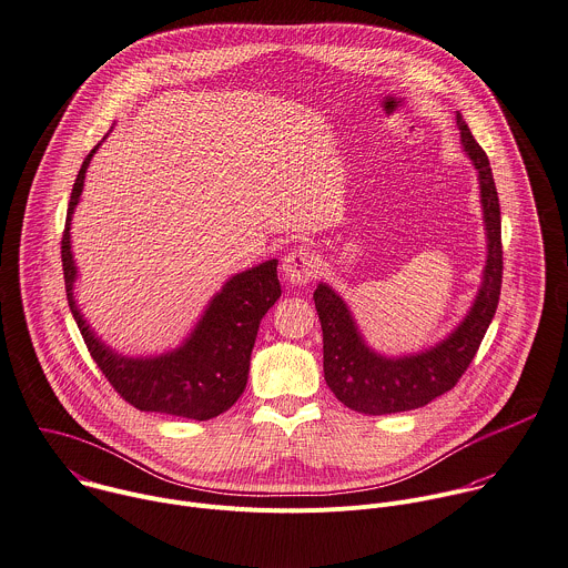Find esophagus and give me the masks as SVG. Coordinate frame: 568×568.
I'll use <instances>...</instances> for the list:
<instances>
[{"label": "esophagus", "instance_id": "esophagus-1", "mask_svg": "<svg viewBox=\"0 0 568 568\" xmlns=\"http://www.w3.org/2000/svg\"><path fill=\"white\" fill-rule=\"evenodd\" d=\"M318 272L316 256L307 250H294L283 258V278L290 285H305Z\"/></svg>", "mask_w": 568, "mask_h": 568}]
</instances>
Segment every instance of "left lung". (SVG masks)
I'll use <instances>...</instances> for the list:
<instances>
[{"label": "left lung", "instance_id": "left-lung-1", "mask_svg": "<svg viewBox=\"0 0 568 568\" xmlns=\"http://www.w3.org/2000/svg\"><path fill=\"white\" fill-rule=\"evenodd\" d=\"M462 146L477 169L479 201L486 227V265L477 296L459 325L439 343L402 356L369 347L347 307L327 285L314 290V305L323 329V372L334 397L363 415H393L422 408L462 379L495 316L501 290V216L488 155L475 142L457 111Z\"/></svg>", "mask_w": 568, "mask_h": 568}]
</instances>
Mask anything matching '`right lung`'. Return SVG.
I'll return each mask as SVG.
<instances>
[{
	"instance_id": "obj_1",
	"label": "right lung",
	"mask_w": 568,
	"mask_h": 568,
	"mask_svg": "<svg viewBox=\"0 0 568 568\" xmlns=\"http://www.w3.org/2000/svg\"><path fill=\"white\" fill-rule=\"evenodd\" d=\"M102 142H98L84 158L67 212L62 267L71 314L93 361L115 393L133 408L196 422L214 419L230 410L247 386L261 318L281 296V283L276 276L278 261L272 258L234 274L221 292L212 296L194 329L178 347L155 356H126L115 352L87 323L73 294L78 265L71 250V221L82 196L89 162Z\"/></svg>"
}]
</instances>
